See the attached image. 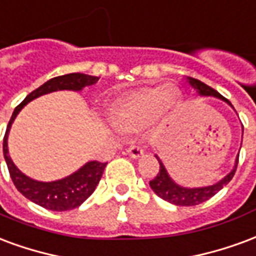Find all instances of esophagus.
I'll use <instances>...</instances> for the list:
<instances>
[{
  "label": "esophagus",
  "mask_w": 256,
  "mask_h": 256,
  "mask_svg": "<svg viewBox=\"0 0 256 256\" xmlns=\"http://www.w3.org/2000/svg\"><path fill=\"white\" fill-rule=\"evenodd\" d=\"M126 152H128V156H132V158H139L140 156H143V148L139 146H130L126 148Z\"/></svg>",
  "instance_id": "esophagus-1"
}]
</instances>
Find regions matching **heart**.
<instances>
[{"mask_svg": "<svg viewBox=\"0 0 256 256\" xmlns=\"http://www.w3.org/2000/svg\"><path fill=\"white\" fill-rule=\"evenodd\" d=\"M182 95L176 88L154 86L134 90L112 102V124L122 132L140 130L156 114H168L180 108Z\"/></svg>", "mask_w": 256, "mask_h": 256, "instance_id": "heart-1", "label": "heart"}]
</instances>
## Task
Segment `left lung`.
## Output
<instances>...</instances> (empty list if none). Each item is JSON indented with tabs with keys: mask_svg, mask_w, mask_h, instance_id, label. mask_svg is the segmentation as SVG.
<instances>
[{
	"mask_svg": "<svg viewBox=\"0 0 256 256\" xmlns=\"http://www.w3.org/2000/svg\"><path fill=\"white\" fill-rule=\"evenodd\" d=\"M187 82L190 84L198 92L200 95H212V96H217L220 100H225L229 105L232 106V104L224 98L222 95L220 94L218 91H216L214 88H212L210 86L204 84L200 80L194 79V78H188ZM156 160L160 162V172L150 182V187L152 191L156 192L158 196L166 200L169 203H173L176 206H195V204H199V203H203L208 200L210 198H212L218 191H221L224 188V186H226L228 182H230L234 176V172L238 169V160H236V165H234V169H233L228 176H225L221 180L218 182L217 184L214 186H210V187H202V188H186L177 186L176 182L172 180L169 174H168L166 169L164 166V164L161 162V160L156 156Z\"/></svg>",
	"mask_w": 256,
	"mask_h": 256,
	"instance_id": "obj_1",
	"label": "left lung"
}]
</instances>
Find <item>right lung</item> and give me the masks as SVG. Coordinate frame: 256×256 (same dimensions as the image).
<instances>
[{
  "label": "right lung",
  "mask_w": 256,
  "mask_h": 256,
  "mask_svg": "<svg viewBox=\"0 0 256 256\" xmlns=\"http://www.w3.org/2000/svg\"><path fill=\"white\" fill-rule=\"evenodd\" d=\"M98 80H100V78L90 76V74H68L53 78L36 90H34L32 92H30L24 98L23 102L16 106V109L13 112L10 120H9L6 132L4 136V156H5V161L8 165L10 178H12L14 187L18 188L20 194H23L24 196L30 199L31 202L36 203V204L44 207L48 210L66 212V210H72V208L79 207L94 192L108 162H87L84 166L80 168L79 170L74 172V174L65 177L62 180H58V182H35L18 170V168L14 166L10 156H8V134L10 126H12L13 120L16 118L18 112L23 109L24 105H27L30 100H35V98H38L44 94L58 91V90L79 91L83 87L95 84Z\"/></svg>",
  "instance_id": "1"
}]
</instances>
